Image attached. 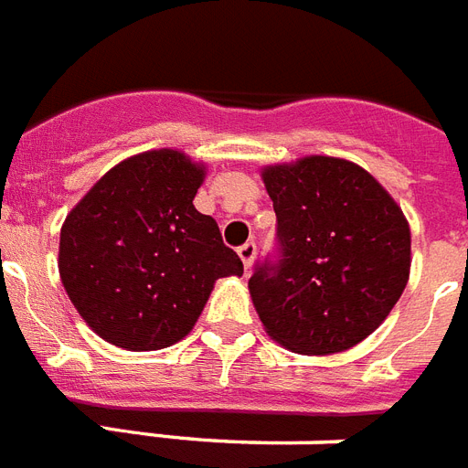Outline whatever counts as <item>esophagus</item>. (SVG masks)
Here are the masks:
<instances>
[{
    "label": "esophagus",
    "mask_w": 468,
    "mask_h": 468,
    "mask_svg": "<svg viewBox=\"0 0 468 468\" xmlns=\"http://www.w3.org/2000/svg\"><path fill=\"white\" fill-rule=\"evenodd\" d=\"M239 258L244 261L246 271H251L253 258H256V241H246L244 246H239Z\"/></svg>",
    "instance_id": "obj_1"
}]
</instances>
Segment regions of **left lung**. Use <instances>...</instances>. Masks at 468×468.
I'll list each match as a JSON object with an SVG mask.
<instances>
[{"label":"left lung","instance_id":"1","mask_svg":"<svg viewBox=\"0 0 468 468\" xmlns=\"http://www.w3.org/2000/svg\"><path fill=\"white\" fill-rule=\"evenodd\" d=\"M278 258L249 292L265 334L299 355H334L379 328L406 290L410 229L375 176L335 156L265 166Z\"/></svg>","mask_w":468,"mask_h":468}]
</instances>
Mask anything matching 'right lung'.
<instances>
[{"mask_svg":"<svg viewBox=\"0 0 468 468\" xmlns=\"http://www.w3.org/2000/svg\"><path fill=\"white\" fill-rule=\"evenodd\" d=\"M203 164L176 149L134 154L101 176L59 231V278L93 334L162 350L190 334L215 280L244 275L219 227L193 205Z\"/></svg>","mask_w":468,"mask_h":468,"instance_id":"right-lung-1","label":"right lung"}]
</instances>
